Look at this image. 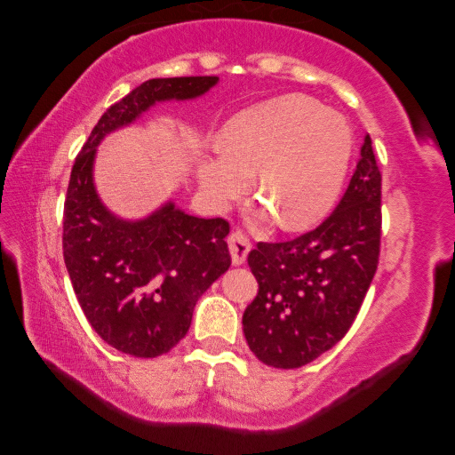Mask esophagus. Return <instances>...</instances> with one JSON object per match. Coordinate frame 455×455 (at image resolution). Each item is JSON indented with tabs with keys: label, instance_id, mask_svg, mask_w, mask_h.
Masks as SVG:
<instances>
[{
	"label": "esophagus",
	"instance_id": "obj_1",
	"mask_svg": "<svg viewBox=\"0 0 455 455\" xmlns=\"http://www.w3.org/2000/svg\"><path fill=\"white\" fill-rule=\"evenodd\" d=\"M250 248H252V244H250V238L244 233L235 230V233L228 235V250H230V256H233L235 266H240L246 262Z\"/></svg>",
	"mask_w": 455,
	"mask_h": 455
}]
</instances>
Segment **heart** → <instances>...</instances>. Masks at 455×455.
<instances>
[{
  "label": "heart",
  "mask_w": 455,
  "mask_h": 455,
  "mask_svg": "<svg viewBox=\"0 0 455 455\" xmlns=\"http://www.w3.org/2000/svg\"><path fill=\"white\" fill-rule=\"evenodd\" d=\"M352 154V131L336 111L307 95H282L230 119L219 154L199 162L201 191L215 205L256 193L287 230L321 220L338 197Z\"/></svg>",
  "instance_id": "heart-1"
}]
</instances>
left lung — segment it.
Wrapping results in <instances>:
<instances>
[{
  "label": "left lung",
  "instance_id": "1",
  "mask_svg": "<svg viewBox=\"0 0 455 455\" xmlns=\"http://www.w3.org/2000/svg\"><path fill=\"white\" fill-rule=\"evenodd\" d=\"M381 246V172L370 134L340 203L287 243H258L248 266L258 295L243 328L259 362L293 370L340 342L371 285Z\"/></svg>",
  "mask_w": 455,
  "mask_h": 455
}]
</instances>
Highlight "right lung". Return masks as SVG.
<instances>
[{
    "label": "right lung",
    "mask_w": 455,
    "mask_h": 455,
    "mask_svg": "<svg viewBox=\"0 0 455 455\" xmlns=\"http://www.w3.org/2000/svg\"><path fill=\"white\" fill-rule=\"evenodd\" d=\"M217 76L154 78L101 115L70 173L62 250L74 293L92 328L115 350L134 357L170 352L188 334L193 307L230 266L225 219L186 215L173 203L142 220L103 207L93 186L95 147L137 121L156 101L193 100Z\"/></svg>",
    "instance_id": "right-lung-1"
}]
</instances>
